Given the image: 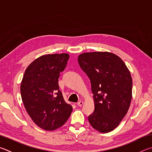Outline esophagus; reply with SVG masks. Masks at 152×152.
<instances>
[{"label": "esophagus", "instance_id": "34e87169", "mask_svg": "<svg viewBox=\"0 0 152 152\" xmlns=\"http://www.w3.org/2000/svg\"><path fill=\"white\" fill-rule=\"evenodd\" d=\"M83 104H84L83 101H79V102H78V103H77V105H78V106H79V107H82V105H83Z\"/></svg>", "mask_w": 152, "mask_h": 152}]
</instances>
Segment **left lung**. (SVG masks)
Returning a JSON list of instances; mask_svg holds the SVG:
<instances>
[{"mask_svg":"<svg viewBox=\"0 0 152 152\" xmlns=\"http://www.w3.org/2000/svg\"><path fill=\"white\" fill-rule=\"evenodd\" d=\"M78 61L91 82L94 111L90 124L101 133L118 127L130 107L132 78L121 58L108 51L80 54Z\"/></svg>","mask_w":152,"mask_h":152,"instance_id":"obj_1","label":"left lung"}]
</instances>
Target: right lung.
<instances>
[{"label":"right lung","mask_w":152,"mask_h":152,"mask_svg":"<svg viewBox=\"0 0 152 152\" xmlns=\"http://www.w3.org/2000/svg\"><path fill=\"white\" fill-rule=\"evenodd\" d=\"M69 57L68 53L40 56L29 64L23 77L20 89L24 107L33 121L43 130L61 127L72 112L58 86L60 73Z\"/></svg>","instance_id":"add662e5"}]
</instances>
